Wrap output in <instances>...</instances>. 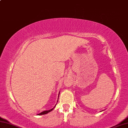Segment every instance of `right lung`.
<instances>
[{
	"mask_svg": "<svg viewBox=\"0 0 128 128\" xmlns=\"http://www.w3.org/2000/svg\"><path fill=\"white\" fill-rule=\"evenodd\" d=\"M60 93V92H59V94H58V97H59ZM57 102H58V101H57ZM55 106L53 108H52V109H50V110H46V111H44L42 112L41 113H40V114H38V115H45V114H48V113H49V112H51L54 109V108H55Z\"/></svg>",
	"mask_w": 128,
	"mask_h": 128,
	"instance_id": "1",
	"label": "right lung"
}]
</instances>
